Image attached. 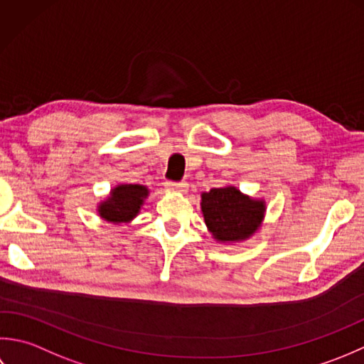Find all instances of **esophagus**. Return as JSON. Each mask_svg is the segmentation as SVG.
<instances>
[{
    "label": "esophagus",
    "mask_w": 364,
    "mask_h": 364,
    "mask_svg": "<svg viewBox=\"0 0 364 364\" xmlns=\"http://www.w3.org/2000/svg\"><path fill=\"white\" fill-rule=\"evenodd\" d=\"M166 190L169 191H177V193H187L188 183L187 182H166L165 183Z\"/></svg>",
    "instance_id": "obj_1"
}]
</instances>
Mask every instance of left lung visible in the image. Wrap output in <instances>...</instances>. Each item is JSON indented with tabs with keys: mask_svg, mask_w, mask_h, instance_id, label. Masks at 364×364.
Segmentation results:
<instances>
[{
	"mask_svg": "<svg viewBox=\"0 0 364 364\" xmlns=\"http://www.w3.org/2000/svg\"><path fill=\"white\" fill-rule=\"evenodd\" d=\"M201 210L205 226L220 243H235L250 239L264 220L265 203L253 199L228 185L201 195Z\"/></svg>",
	"mask_w": 364,
	"mask_h": 364,
	"instance_id": "obj_1",
	"label": "left lung"
}]
</instances>
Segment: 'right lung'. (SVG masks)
<instances>
[{
    "mask_svg": "<svg viewBox=\"0 0 364 364\" xmlns=\"http://www.w3.org/2000/svg\"><path fill=\"white\" fill-rule=\"evenodd\" d=\"M149 188L139 183H121L109 191V196L97 207L100 218L109 223H130L141 210Z\"/></svg>",
    "mask_w": 364,
    "mask_h": 364,
    "instance_id": "1",
    "label": "right lung"
}]
</instances>
